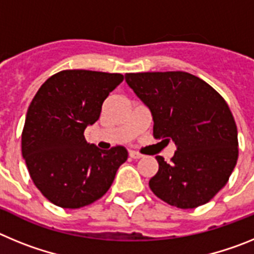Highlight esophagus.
I'll list each match as a JSON object with an SVG mask.
<instances>
[{
  "instance_id": "1",
  "label": "esophagus",
  "mask_w": 254,
  "mask_h": 254,
  "mask_svg": "<svg viewBox=\"0 0 254 254\" xmlns=\"http://www.w3.org/2000/svg\"><path fill=\"white\" fill-rule=\"evenodd\" d=\"M128 154L132 159H141L143 156V155H141L140 152H136V151H133V150H129Z\"/></svg>"
}]
</instances>
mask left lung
I'll return each mask as SVG.
<instances>
[{
	"mask_svg": "<svg viewBox=\"0 0 254 254\" xmlns=\"http://www.w3.org/2000/svg\"><path fill=\"white\" fill-rule=\"evenodd\" d=\"M125 77L149 108L154 137L177 145L169 164L156 156L159 170L149 182L151 190L179 208L205 205L237 165V125L226 102L207 82L183 71Z\"/></svg>",
	"mask_w": 254,
	"mask_h": 254,
	"instance_id": "obj_1",
	"label": "left lung"
}]
</instances>
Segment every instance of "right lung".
<instances>
[{"mask_svg": "<svg viewBox=\"0 0 254 254\" xmlns=\"http://www.w3.org/2000/svg\"><path fill=\"white\" fill-rule=\"evenodd\" d=\"M122 81L121 73L64 69L51 76L31 100L21 134L22 158L34 185L56 206L80 208L99 199L127 160L123 146L103 151L84 136Z\"/></svg>", "mask_w": 254, "mask_h": 254, "instance_id": "right-lung-1", "label": "right lung"}]
</instances>
